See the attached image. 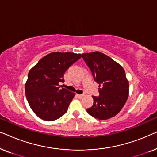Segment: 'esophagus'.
I'll return each mask as SVG.
<instances>
[{
  "mask_svg": "<svg viewBox=\"0 0 157 157\" xmlns=\"http://www.w3.org/2000/svg\"><path fill=\"white\" fill-rule=\"evenodd\" d=\"M83 94H77V96H78V98H83Z\"/></svg>",
  "mask_w": 157,
  "mask_h": 157,
  "instance_id": "1",
  "label": "esophagus"
}]
</instances>
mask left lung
Wrapping results in <instances>:
<instances>
[{
  "label": "left lung",
  "instance_id": "1",
  "mask_svg": "<svg viewBox=\"0 0 157 157\" xmlns=\"http://www.w3.org/2000/svg\"><path fill=\"white\" fill-rule=\"evenodd\" d=\"M83 59L98 83L100 96H92L94 104L87 112L99 120L118 114L128 97L129 83L123 67L100 51L83 53Z\"/></svg>",
  "mask_w": 157,
  "mask_h": 157
}]
</instances>
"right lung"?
I'll list each match as a JSON object with an SVG mask.
<instances>
[{
  "instance_id": "obj_1",
  "label": "right lung",
  "mask_w": 157,
  "mask_h": 157,
  "mask_svg": "<svg viewBox=\"0 0 157 157\" xmlns=\"http://www.w3.org/2000/svg\"><path fill=\"white\" fill-rule=\"evenodd\" d=\"M81 53L52 52L30 70L25 84L27 101L35 114L51 121L65 114L75 93L61 88L66 71L80 59Z\"/></svg>"
}]
</instances>
